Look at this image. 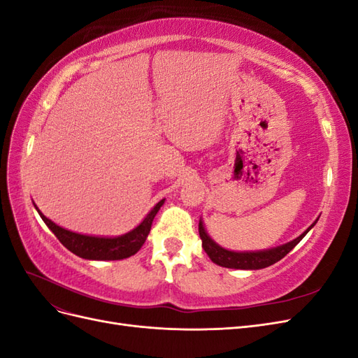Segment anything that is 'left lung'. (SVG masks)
Segmentation results:
<instances>
[{"label":"left lung","instance_id":"left-lung-1","mask_svg":"<svg viewBox=\"0 0 358 358\" xmlns=\"http://www.w3.org/2000/svg\"><path fill=\"white\" fill-rule=\"evenodd\" d=\"M318 221V218H317ZM317 221L312 225L308 227L306 231H303L299 237H296L294 241H291L288 243L279 245L276 248H270V249H263V251H230V249H225L216 243L212 237L206 231L203 221L200 220L199 222V233H200V239H201V246L204 249V252L209 255V258L215 264H218L221 267L227 268H241V270H258V268H264L278 263L279 259H282L292 248H294L303 237L308 234V231L312 229L313 225L317 224Z\"/></svg>","mask_w":358,"mask_h":358}]
</instances>
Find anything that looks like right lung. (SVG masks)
<instances>
[{"mask_svg":"<svg viewBox=\"0 0 358 358\" xmlns=\"http://www.w3.org/2000/svg\"><path fill=\"white\" fill-rule=\"evenodd\" d=\"M166 199L158 201L150 212L145 216V220L140 222L136 229L128 231L122 236L116 237H103V236H88L74 233L70 230L62 229L49 218L43 215L37 206L34 204L36 210L41 216V220L49 227V230L58 237V241L66 246L69 251L85 259H96V262H109V259H124L134 255L140 248L143 246L146 237L150 231V225L158 213L159 208L164 204Z\"/></svg>","mask_w":358,"mask_h":358,"instance_id":"1","label":"right lung"}]
</instances>
